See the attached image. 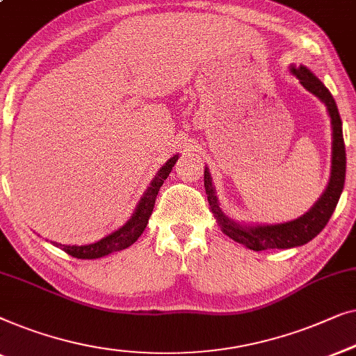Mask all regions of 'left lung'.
Listing matches in <instances>:
<instances>
[{
  "instance_id": "1",
  "label": "left lung",
  "mask_w": 356,
  "mask_h": 356,
  "mask_svg": "<svg viewBox=\"0 0 356 356\" xmlns=\"http://www.w3.org/2000/svg\"><path fill=\"white\" fill-rule=\"evenodd\" d=\"M292 72L297 76L300 83L308 92L316 95L326 104L330 116V124H332V171H330V180L326 192L318 200V203L307 214L295 219V221L276 224V226H240V224L230 221L226 214L222 213V209L219 208L216 192H214V187L211 184V176H209L208 168L204 169V190H207L208 195V203L211 207V213L218 219V224L221 226L222 232L229 235L235 242L242 243L250 250H254V252L271 248L298 247V245L308 243L309 240L316 237L326 227L330 216H332L345 184L347 158H345L342 121H340V114L337 104H335V99L332 98L329 90L324 87L321 80L316 76H313L307 67H292Z\"/></svg>"
}]
</instances>
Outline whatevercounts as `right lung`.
<instances>
[{
	"label": "right lung",
	"instance_id": "1",
	"mask_svg": "<svg viewBox=\"0 0 356 356\" xmlns=\"http://www.w3.org/2000/svg\"><path fill=\"white\" fill-rule=\"evenodd\" d=\"M177 154L172 156L169 161L164 164V166L159 169V172L156 174V177L153 179L152 185H149L147 192H145L143 198L140 200L137 209H135L134 216L130 218V221L122 226L116 232L109 234L108 237H104L99 240V242L90 243V245H61L56 243V247L64 250L67 254H71L74 258L79 259H95V258H102L106 257V254L113 253V252H121V250L127 248L132 245L135 240H137L140 235L143 234L145 227H147L148 219L152 216L153 208H154V202H156V195L161 188V185L164 184V180L168 179L169 172L172 171L174 164L177 161Z\"/></svg>",
	"mask_w": 356,
	"mask_h": 356
}]
</instances>
